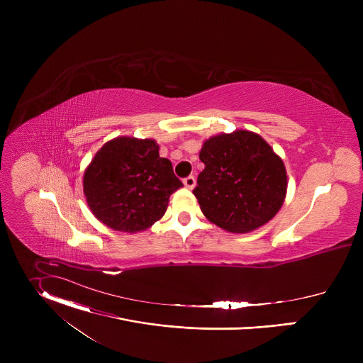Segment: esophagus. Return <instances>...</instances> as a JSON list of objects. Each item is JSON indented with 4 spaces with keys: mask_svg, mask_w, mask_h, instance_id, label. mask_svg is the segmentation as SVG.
Here are the masks:
<instances>
[{
    "mask_svg": "<svg viewBox=\"0 0 363 363\" xmlns=\"http://www.w3.org/2000/svg\"><path fill=\"white\" fill-rule=\"evenodd\" d=\"M195 184H196V179H195L194 175H189V177L184 178V185H185L186 188H189V189H192V188L195 186Z\"/></svg>",
    "mask_w": 363,
    "mask_h": 363,
    "instance_id": "obj_1",
    "label": "esophagus"
}]
</instances>
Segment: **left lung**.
Masks as SVG:
<instances>
[{
  "label": "left lung",
  "mask_w": 363,
  "mask_h": 363,
  "mask_svg": "<svg viewBox=\"0 0 363 363\" xmlns=\"http://www.w3.org/2000/svg\"><path fill=\"white\" fill-rule=\"evenodd\" d=\"M205 168L192 194L202 214L230 233H248L281 208L287 175L283 161L257 133L235 130L205 140Z\"/></svg>",
  "instance_id": "obj_1"
}]
</instances>
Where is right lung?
Returning a JSON list of instances; mask_svg holds the SVG:
<instances>
[{"label":"right lung","instance_id":"obj_1","mask_svg":"<svg viewBox=\"0 0 363 363\" xmlns=\"http://www.w3.org/2000/svg\"><path fill=\"white\" fill-rule=\"evenodd\" d=\"M184 186L152 139L116 138L94 155L83 189L94 217L108 227L136 233L167 211L169 196Z\"/></svg>","mask_w":363,"mask_h":363}]
</instances>
